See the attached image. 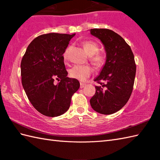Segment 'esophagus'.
Instances as JSON below:
<instances>
[{"instance_id":"1","label":"esophagus","mask_w":160,"mask_h":160,"mask_svg":"<svg viewBox=\"0 0 160 160\" xmlns=\"http://www.w3.org/2000/svg\"><path fill=\"white\" fill-rule=\"evenodd\" d=\"M85 86H86V83L80 82V88H81V89H82V88H84Z\"/></svg>"}]
</instances>
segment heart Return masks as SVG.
<instances>
[{"label": "heart", "instance_id": "heart-1", "mask_svg": "<svg viewBox=\"0 0 160 160\" xmlns=\"http://www.w3.org/2000/svg\"><path fill=\"white\" fill-rule=\"evenodd\" d=\"M82 45L88 55L90 56V62L98 69H101L102 67H103L106 62L107 58L104 53L98 52L99 50L98 44L93 40H85L82 42ZM69 49L67 48L63 53L64 60L67 59ZM92 71V68L89 65H75L69 69V73L71 78L80 81H84L91 76Z\"/></svg>", "mask_w": 160, "mask_h": 160}]
</instances>
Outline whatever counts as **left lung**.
<instances>
[{
    "label": "left lung",
    "instance_id": "obj_1",
    "mask_svg": "<svg viewBox=\"0 0 160 160\" xmlns=\"http://www.w3.org/2000/svg\"><path fill=\"white\" fill-rule=\"evenodd\" d=\"M90 32L104 45L107 60L100 76L99 84L90 104L94 111L109 115L120 110L127 103L133 89L136 73L134 55L123 38L108 29H91Z\"/></svg>",
    "mask_w": 160,
    "mask_h": 160
}]
</instances>
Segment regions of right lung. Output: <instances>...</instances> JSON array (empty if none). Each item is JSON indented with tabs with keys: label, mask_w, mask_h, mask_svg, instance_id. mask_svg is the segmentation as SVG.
Wrapping results in <instances>:
<instances>
[{
	"label": "right lung",
	"mask_w": 160,
	"mask_h": 160,
	"mask_svg": "<svg viewBox=\"0 0 160 160\" xmlns=\"http://www.w3.org/2000/svg\"><path fill=\"white\" fill-rule=\"evenodd\" d=\"M75 34L50 33L33 39L21 60L22 84L40 113L57 117L69 109L79 81L67 77L63 53ZM58 80V83L55 80Z\"/></svg>",
	"instance_id": "right-lung-1"
}]
</instances>
